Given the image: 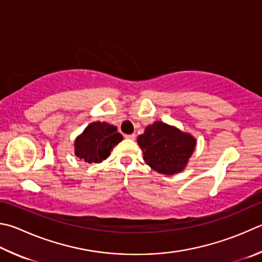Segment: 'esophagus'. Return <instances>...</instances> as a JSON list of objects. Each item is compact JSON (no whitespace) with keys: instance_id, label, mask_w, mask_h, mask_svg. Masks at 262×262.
<instances>
[{"instance_id":"1","label":"esophagus","mask_w":262,"mask_h":262,"mask_svg":"<svg viewBox=\"0 0 262 262\" xmlns=\"http://www.w3.org/2000/svg\"><path fill=\"white\" fill-rule=\"evenodd\" d=\"M125 137L127 140H135L136 135L135 134H129V135H125Z\"/></svg>"}]
</instances>
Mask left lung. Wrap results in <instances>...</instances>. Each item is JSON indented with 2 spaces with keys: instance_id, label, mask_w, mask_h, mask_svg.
<instances>
[{
  "instance_id": "obj_1",
  "label": "left lung",
  "mask_w": 262,
  "mask_h": 262,
  "mask_svg": "<svg viewBox=\"0 0 262 262\" xmlns=\"http://www.w3.org/2000/svg\"><path fill=\"white\" fill-rule=\"evenodd\" d=\"M146 165L164 175L184 170L194 151L197 140L190 133L163 121H155L137 137Z\"/></svg>"
}]
</instances>
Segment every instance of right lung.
<instances>
[{"label": "right lung", "instance_id": "add662e5", "mask_svg": "<svg viewBox=\"0 0 262 262\" xmlns=\"http://www.w3.org/2000/svg\"><path fill=\"white\" fill-rule=\"evenodd\" d=\"M122 139L116 126L105 121L92 122L74 140V155L88 164H99L110 156Z\"/></svg>", "mask_w": 262, "mask_h": 262}]
</instances>
